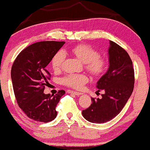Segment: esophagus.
I'll return each instance as SVG.
<instances>
[{
  "mask_svg": "<svg viewBox=\"0 0 150 150\" xmlns=\"http://www.w3.org/2000/svg\"><path fill=\"white\" fill-rule=\"evenodd\" d=\"M68 92L69 93V94H75V95H77V96H80V95H81V94H82L81 92H75V91H71V90H68Z\"/></svg>",
  "mask_w": 150,
  "mask_h": 150,
  "instance_id": "34e87169",
  "label": "esophagus"
}]
</instances>
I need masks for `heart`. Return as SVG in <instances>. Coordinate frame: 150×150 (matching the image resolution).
I'll list each match as a JSON object with an SVG mask.
<instances>
[{"mask_svg":"<svg viewBox=\"0 0 150 150\" xmlns=\"http://www.w3.org/2000/svg\"><path fill=\"white\" fill-rule=\"evenodd\" d=\"M69 51L80 61L85 63V68L91 74L99 75L104 73L106 66V60L90 46L80 44L74 46ZM64 58L65 54L63 51H58L54 55L51 61V65L55 71L61 69ZM88 80V77L85 74H68L63 77L62 82L71 88L80 89Z\"/></svg>","mask_w":150,"mask_h":150,"instance_id":"heart-1","label":"heart"}]
</instances>
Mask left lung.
<instances>
[{
	"mask_svg": "<svg viewBox=\"0 0 150 150\" xmlns=\"http://www.w3.org/2000/svg\"><path fill=\"white\" fill-rule=\"evenodd\" d=\"M108 70L98 80L97 87L104 90L101 99H92V104L82 111V116L91 123H104L119 113L134 88L132 62L128 53L116 43L109 41Z\"/></svg>",
	"mask_w": 150,
	"mask_h": 150,
	"instance_id": "1",
	"label": "left lung"
}]
</instances>
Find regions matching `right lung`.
Here are the masks:
<instances>
[{
  "instance_id": "1",
  "label": "right lung",
  "mask_w": 150,
  "mask_h": 150,
  "mask_svg": "<svg viewBox=\"0 0 150 150\" xmlns=\"http://www.w3.org/2000/svg\"><path fill=\"white\" fill-rule=\"evenodd\" d=\"M64 42L46 41L27 46L15 58L11 69V79L17 102L31 119L51 121L57 116L56 107L65 92L56 95L44 93L51 74L46 66Z\"/></svg>"
}]
</instances>
